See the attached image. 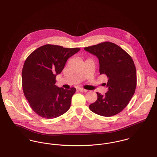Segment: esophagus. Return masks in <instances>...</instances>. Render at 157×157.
I'll list each match as a JSON object with an SVG mask.
<instances>
[{"label":"esophagus","mask_w":157,"mask_h":157,"mask_svg":"<svg viewBox=\"0 0 157 157\" xmlns=\"http://www.w3.org/2000/svg\"><path fill=\"white\" fill-rule=\"evenodd\" d=\"M78 90H79V91L80 92H87V91H88L87 90H85V89L82 88H79Z\"/></svg>","instance_id":"obj_1"}]
</instances>
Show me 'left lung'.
<instances>
[{
	"mask_svg": "<svg viewBox=\"0 0 157 157\" xmlns=\"http://www.w3.org/2000/svg\"><path fill=\"white\" fill-rule=\"evenodd\" d=\"M84 50L99 60L100 73L108 78L107 92L97 94V101L90 105L93 113L105 117L119 113L129 104L135 92L136 71L131 56L120 47L105 41Z\"/></svg>",
	"mask_w": 157,
	"mask_h": 157,
	"instance_id": "1",
	"label": "left lung"
}]
</instances>
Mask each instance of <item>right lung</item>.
<instances>
[{"label": "right lung", "mask_w": 157, "mask_h": 157, "mask_svg": "<svg viewBox=\"0 0 157 157\" xmlns=\"http://www.w3.org/2000/svg\"><path fill=\"white\" fill-rule=\"evenodd\" d=\"M80 50L46 44L40 47L27 58L22 71L23 92L31 108L46 119L56 118L71 107L76 89L66 90L55 85L67 60Z\"/></svg>", "instance_id": "right-lung-1"}]
</instances>
